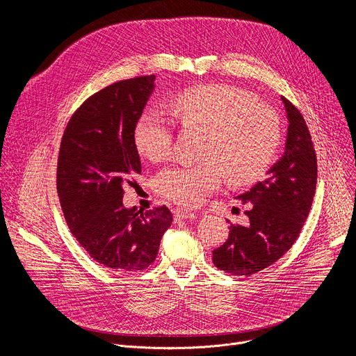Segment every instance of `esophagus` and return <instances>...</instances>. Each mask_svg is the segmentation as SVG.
Returning a JSON list of instances; mask_svg holds the SVG:
<instances>
[{
  "label": "esophagus",
  "mask_w": 356,
  "mask_h": 356,
  "mask_svg": "<svg viewBox=\"0 0 356 356\" xmlns=\"http://www.w3.org/2000/svg\"><path fill=\"white\" fill-rule=\"evenodd\" d=\"M175 217H176V220H193V218H195V214L191 211H187V210L177 209L175 211Z\"/></svg>",
  "instance_id": "1"
}]
</instances>
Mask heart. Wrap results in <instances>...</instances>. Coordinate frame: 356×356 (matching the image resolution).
<instances>
[{
	"instance_id": "b5f03b06",
	"label": "heart",
	"mask_w": 356,
	"mask_h": 356,
	"mask_svg": "<svg viewBox=\"0 0 356 356\" xmlns=\"http://www.w3.org/2000/svg\"><path fill=\"white\" fill-rule=\"evenodd\" d=\"M170 111L183 128L206 132L202 159L195 165H175L156 177V191L183 207H195L224 177L235 186L249 184L270 168L280 143L276 113L250 92L225 84L184 90L170 101ZM170 121L158 111L140 115L134 129L139 154L161 162L172 149Z\"/></svg>"
}]
</instances>
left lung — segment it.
Returning a JSON list of instances; mask_svg holds the SVG:
<instances>
[{
	"label": "left lung",
	"instance_id": "obj_1",
	"mask_svg": "<svg viewBox=\"0 0 356 356\" xmlns=\"http://www.w3.org/2000/svg\"><path fill=\"white\" fill-rule=\"evenodd\" d=\"M289 128L286 150L264 181L238 195L249 222L229 225L228 239L213 250L214 265L250 276L266 269L293 246L306 222L317 184V156L301 113L284 97ZM229 222V220H227Z\"/></svg>",
	"mask_w": 356,
	"mask_h": 356
}]
</instances>
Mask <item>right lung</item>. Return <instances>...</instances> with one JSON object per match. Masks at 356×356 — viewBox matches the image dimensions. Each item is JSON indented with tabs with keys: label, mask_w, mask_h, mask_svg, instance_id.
I'll return each mask as SVG.
<instances>
[{
	"label": "right lung",
	"mask_w": 356,
	"mask_h": 356,
	"mask_svg": "<svg viewBox=\"0 0 356 356\" xmlns=\"http://www.w3.org/2000/svg\"><path fill=\"white\" fill-rule=\"evenodd\" d=\"M155 76L114 83L88 97L63 132L56 186L69 229L101 266L138 272L155 262L173 217L166 206L142 211L122 204L140 158L134 129Z\"/></svg>",
	"instance_id": "add662e5"
}]
</instances>
